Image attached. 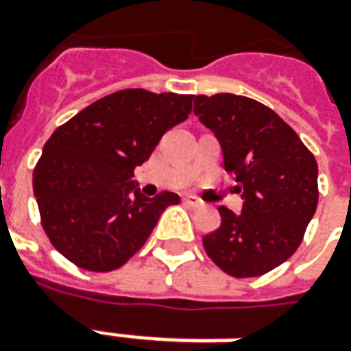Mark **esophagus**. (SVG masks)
Segmentation results:
<instances>
[{
  "label": "esophagus",
  "mask_w": 351,
  "mask_h": 351,
  "mask_svg": "<svg viewBox=\"0 0 351 351\" xmlns=\"http://www.w3.org/2000/svg\"><path fill=\"white\" fill-rule=\"evenodd\" d=\"M184 204L188 207H194V209H197V207L204 206V202H199V199H197V197H194V195H186Z\"/></svg>",
  "instance_id": "1"
}]
</instances>
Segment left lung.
I'll return each mask as SVG.
<instances>
[{"label": "left lung", "instance_id": "obj_1", "mask_svg": "<svg viewBox=\"0 0 351 351\" xmlns=\"http://www.w3.org/2000/svg\"><path fill=\"white\" fill-rule=\"evenodd\" d=\"M194 113L221 144L242 213L219 207L221 226L204 236L207 256L236 278L265 275L302 244L319 202L317 161L273 109L234 94L195 95Z\"/></svg>", "mask_w": 351, "mask_h": 351}]
</instances>
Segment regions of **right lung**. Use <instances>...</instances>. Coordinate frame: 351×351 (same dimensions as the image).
<instances>
[{"instance_id": "obj_1", "label": "right lung", "mask_w": 351, "mask_h": 351, "mask_svg": "<svg viewBox=\"0 0 351 351\" xmlns=\"http://www.w3.org/2000/svg\"><path fill=\"white\" fill-rule=\"evenodd\" d=\"M194 95L121 90L94 101L45 142L34 169L42 226L56 250L86 271L125 265L161 213L180 197H145L132 180L169 128L188 119Z\"/></svg>"}]
</instances>
